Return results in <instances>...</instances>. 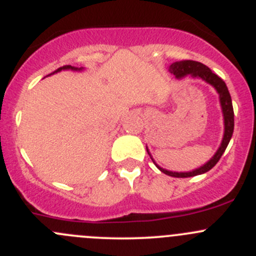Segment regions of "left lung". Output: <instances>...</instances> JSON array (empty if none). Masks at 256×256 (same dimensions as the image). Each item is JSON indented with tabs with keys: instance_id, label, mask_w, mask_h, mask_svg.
Listing matches in <instances>:
<instances>
[{
	"instance_id": "1",
	"label": "left lung",
	"mask_w": 256,
	"mask_h": 256,
	"mask_svg": "<svg viewBox=\"0 0 256 256\" xmlns=\"http://www.w3.org/2000/svg\"><path fill=\"white\" fill-rule=\"evenodd\" d=\"M170 72H171L174 76H176V78L180 79L186 76H192L193 78H202L203 80L209 82V84L213 85L216 89V92H219V98H220V105L222 110H223L224 115V138L223 141H222L220 147L218 148V151L216 152L213 157L204 164V166L200 167L198 170H194L192 172H171L167 171V170L161 168L160 166H157V168L160 170L164 174H168V176L172 177H193L197 176V174H202L208 172L209 170L213 168L216 164V162L220 160L222 154L226 151V146H228L229 141H230L232 135H233L234 131V110H233V104H232V98L230 94H229V90L226 88V82H223V79L219 78L216 74H214L210 69L208 68L204 64L200 63V62L196 60H178L172 63L170 66ZM148 152V151H147Z\"/></svg>"
}]
</instances>
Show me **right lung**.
Masks as SVG:
<instances>
[{"label": "right lung", "mask_w": 256, "mask_h": 256, "mask_svg": "<svg viewBox=\"0 0 256 256\" xmlns=\"http://www.w3.org/2000/svg\"><path fill=\"white\" fill-rule=\"evenodd\" d=\"M62 69H72V70H78V68H76V66H60V68L56 69V70L54 72V73H56V72L62 70Z\"/></svg>", "instance_id": "right-lung-1"}]
</instances>
